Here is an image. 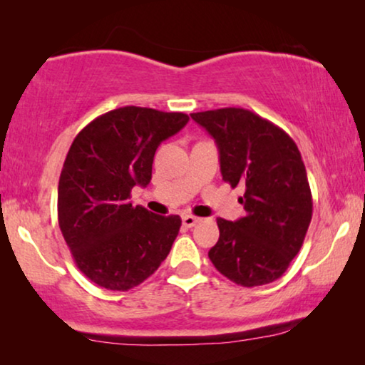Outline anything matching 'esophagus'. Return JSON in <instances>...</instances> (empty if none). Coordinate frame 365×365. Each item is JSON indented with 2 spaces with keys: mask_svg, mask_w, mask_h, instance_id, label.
I'll return each mask as SVG.
<instances>
[{
  "mask_svg": "<svg viewBox=\"0 0 365 365\" xmlns=\"http://www.w3.org/2000/svg\"><path fill=\"white\" fill-rule=\"evenodd\" d=\"M201 221V217H196V216H192V214H184L182 216V226L184 227H192V226H196V224Z\"/></svg>",
  "mask_w": 365,
  "mask_h": 365,
  "instance_id": "1",
  "label": "esophagus"
}]
</instances>
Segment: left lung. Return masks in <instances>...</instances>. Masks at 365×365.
Returning a JSON list of instances; mask_svg holds the SVG:
<instances>
[{"label": "left lung", "mask_w": 365, "mask_h": 365, "mask_svg": "<svg viewBox=\"0 0 365 365\" xmlns=\"http://www.w3.org/2000/svg\"><path fill=\"white\" fill-rule=\"evenodd\" d=\"M214 138L222 179L246 187V216L217 217L219 241L209 259L222 276L242 287L274 282L301 251L312 219L306 166L292 138L242 108L192 113Z\"/></svg>", "instance_id": "8db88e82"}]
</instances>
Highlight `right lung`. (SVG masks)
I'll list each match as a JSON object with an SVG mask.
<instances>
[{
	"label": "right lung",
	"instance_id": "1",
	"mask_svg": "<svg viewBox=\"0 0 365 365\" xmlns=\"http://www.w3.org/2000/svg\"><path fill=\"white\" fill-rule=\"evenodd\" d=\"M184 113L124 106L93 119L69 148L58 186V222L79 271L108 291H128L158 271L181 217L129 202L148 186L154 153L186 126Z\"/></svg>",
	"mask_w": 365,
	"mask_h": 365
}]
</instances>
